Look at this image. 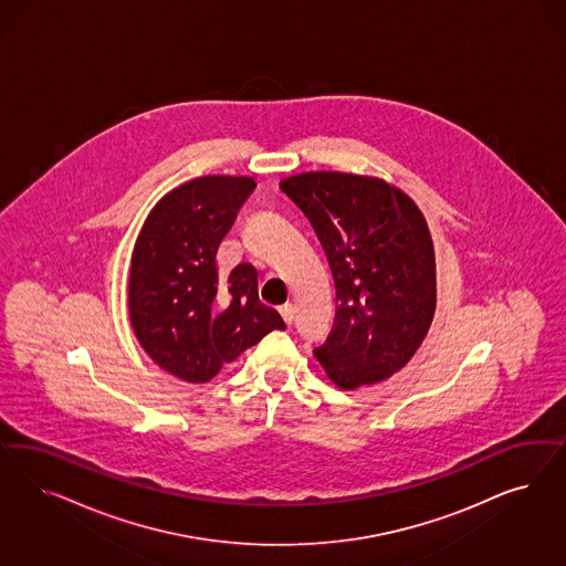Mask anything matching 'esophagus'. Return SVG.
Segmentation results:
<instances>
[{
	"instance_id": "obj_1",
	"label": "esophagus",
	"mask_w": 566,
	"mask_h": 566,
	"mask_svg": "<svg viewBox=\"0 0 566 566\" xmlns=\"http://www.w3.org/2000/svg\"><path fill=\"white\" fill-rule=\"evenodd\" d=\"M279 312H281V316H283V321L287 323V325H292L293 323V316H295V308H293V304H283L281 308H279Z\"/></svg>"
}]
</instances>
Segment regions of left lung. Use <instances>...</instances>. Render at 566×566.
<instances>
[{
    "label": "left lung",
    "mask_w": 566,
    "mask_h": 566,
    "mask_svg": "<svg viewBox=\"0 0 566 566\" xmlns=\"http://www.w3.org/2000/svg\"><path fill=\"white\" fill-rule=\"evenodd\" d=\"M281 189L311 220L339 300L316 360L342 389L384 381L415 356L436 314L433 243L417 203L346 172L295 175Z\"/></svg>",
    "instance_id": "8db88e82"
}]
</instances>
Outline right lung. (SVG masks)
Wrapping results in <instances>:
<instances>
[{"label":"right lung","instance_id":"right-lung-1","mask_svg":"<svg viewBox=\"0 0 566 566\" xmlns=\"http://www.w3.org/2000/svg\"><path fill=\"white\" fill-rule=\"evenodd\" d=\"M250 177H200L166 193L137 239L130 325L156 365L189 384L210 381L222 365L255 346L279 312L258 297V271L238 264L220 281L217 252L254 191Z\"/></svg>","mask_w":566,"mask_h":566}]
</instances>
